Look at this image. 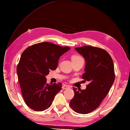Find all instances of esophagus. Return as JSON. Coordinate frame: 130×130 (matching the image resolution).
Listing matches in <instances>:
<instances>
[{"label": "esophagus", "mask_w": 130, "mask_h": 130, "mask_svg": "<svg viewBox=\"0 0 130 130\" xmlns=\"http://www.w3.org/2000/svg\"><path fill=\"white\" fill-rule=\"evenodd\" d=\"M69 88H70V86L67 85H63L62 86V89L63 90H66L68 89H69Z\"/></svg>", "instance_id": "1"}]
</instances>
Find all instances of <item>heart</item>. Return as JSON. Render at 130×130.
Instances as JSON below:
<instances>
[{"mask_svg": "<svg viewBox=\"0 0 130 130\" xmlns=\"http://www.w3.org/2000/svg\"><path fill=\"white\" fill-rule=\"evenodd\" d=\"M83 60L81 56L78 54H74L72 57V60Z\"/></svg>", "mask_w": 130, "mask_h": 130, "instance_id": "1", "label": "heart"}]
</instances>
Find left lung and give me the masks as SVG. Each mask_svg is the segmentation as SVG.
<instances>
[{
	"instance_id": "1",
	"label": "left lung",
	"mask_w": 130,
	"mask_h": 130,
	"mask_svg": "<svg viewBox=\"0 0 130 130\" xmlns=\"http://www.w3.org/2000/svg\"><path fill=\"white\" fill-rule=\"evenodd\" d=\"M75 50L85 60L82 78L89 84L85 90L73 88L74 96L70 105L78 113L87 114L98 107L110 91L115 79L114 65L110 54L103 49L85 46Z\"/></svg>"
}]
</instances>
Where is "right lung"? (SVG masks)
Masks as SVG:
<instances>
[{
	"label": "right lung",
	"instance_id": "right-lung-1",
	"mask_svg": "<svg viewBox=\"0 0 130 130\" xmlns=\"http://www.w3.org/2000/svg\"><path fill=\"white\" fill-rule=\"evenodd\" d=\"M70 49L43 42L32 45L23 52L17 72L24 101L31 109L43 111L51 106L62 85L46 83V76L50 70L57 69L59 58Z\"/></svg>",
	"mask_w": 130,
	"mask_h": 130
}]
</instances>
